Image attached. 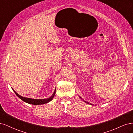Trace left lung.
Instances as JSON below:
<instances>
[{
    "label": "left lung",
    "instance_id": "8db88e82",
    "mask_svg": "<svg viewBox=\"0 0 133 133\" xmlns=\"http://www.w3.org/2000/svg\"><path fill=\"white\" fill-rule=\"evenodd\" d=\"M79 97H80V99H82V98L80 97V96H79ZM84 102H85V103H87V104H90V105H93V104H91V103H89V102H87V101H84Z\"/></svg>",
    "mask_w": 133,
    "mask_h": 133
}]
</instances>
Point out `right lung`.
<instances>
[{"instance_id":"add662e5","label":"right lung","mask_w":133,"mask_h":133,"mask_svg":"<svg viewBox=\"0 0 133 133\" xmlns=\"http://www.w3.org/2000/svg\"><path fill=\"white\" fill-rule=\"evenodd\" d=\"M13 91H14L15 94L18 96V97L22 100L23 101H24L25 103H27L28 104H33V105H41V104H44L50 102L53 100L54 96L55 94V91H56V88L54 90V91L53 92V94L51 95L50 98H46V99H32V98H25V97H23V96L20 95L18 94L17 92H16L13 89Z\"/></svg>"}]
</instances>
